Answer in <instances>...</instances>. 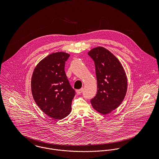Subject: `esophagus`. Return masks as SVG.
I'll use <instances>...</instances> for the list:
<instances>
[{
	"label": "esophagus",
	"instance_id": "obj_1",
	"mask_svg": "<svg viewBox=\"0 0 159 159\" xmlns=\"http://www.w3.org/2000/svg\"><path fill=\"white\" fill-rule=\"evenodd\" d=\"M83 88H81V89H79V90H77L76 91V93H77V94L78 95H80V94H81V93H82V92L83 91Z\"/></svg>",
	"mask_w": 159,
	"mask_h": 159
}]
</instances>
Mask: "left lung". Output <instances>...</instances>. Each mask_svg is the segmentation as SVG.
Listing matches in <instances>:
<instances>
[{"mask_svg":"<svg viewBox=\"0 0 159 159\" xmlns=\"http://www.w3.org/2000/svg\"><path fill=\"white\" fill-rule=\"evenodd\" d=\"M88 55L94 61L98 89L91 104L96 111L106 114L122 102L127 88L126 75L119 61L105 48H93Z\"/></svg>","mask_w":159,"mask_h":159,"instance_id":"obj_1","label":"left lung"}]
</instances>
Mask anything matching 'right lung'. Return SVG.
I'll list each match as a JSON object with an SVG mask.
<instances>
[{
	"instance_id": "obj_1",
	"label": "right lung",
	"mask_w": 159,
	"mask_h": 159,
	"mask_svg": "<svg viewBox=\"0 0 159 159\" xmlns=\"http://www.w3.org/2000/svg\"><path fill=\"white\" fill-rule=\"evenodd\" d=\"M70 55L59 52L49 54L36 66L31 80L34 99L43 112L55 119H61L71 111L75 91L65 72Z\"/></svg>"
}]
</instances>
